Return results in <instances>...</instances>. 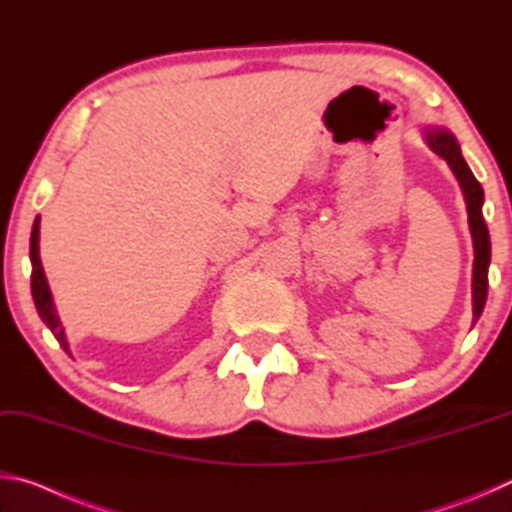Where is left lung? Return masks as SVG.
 <instances>
[{
  "mask_svg": "<svg viewBox=\"0 0 512 512\" xmlns=\"http://www.w3.org/2000/svg\"><path fill=\"white\" fill-rule=\"evenodd\" d=\"M424 142L429 149L440 155L449 169L454 171L458 185L463 189L467 205V223H470L472 244H474V266H472V327L481 318L485 298H488V266H490V235L488 225L483 221V187L474 173L467 167L456 137L443 126H427L422 131Z\"/></svg>",
  "mask_w": 512,
  "mask_h": 512,
  "instance_id": "obj_1",
  "label": "left lung"
}]
</instances>
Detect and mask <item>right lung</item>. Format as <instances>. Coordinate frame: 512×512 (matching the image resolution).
Segmentation results:
<instances>
[{
	"mask_svg": "<svg viewBox=\"0 0 512 512\" xmlns=\"http://www.w3.org/2000/svg\"><path fill=\"white\" fill-rule=\"evenodd\" d=\"M38 244H40V216L33 221V230H31V253H29L31 255V293H33V302H36V309L42 318V323L51 329V334L56 336L60 348L69 354V343H67L63 323H60V318H58L54 298H51V291H49V284L45 277V268H42V262H40V246Z\"/></svg>",
	"mask_w": 512,
	"mask_h": 512,
	"instance_id": "1",
	"label": "right lung"
}]
</instances>
